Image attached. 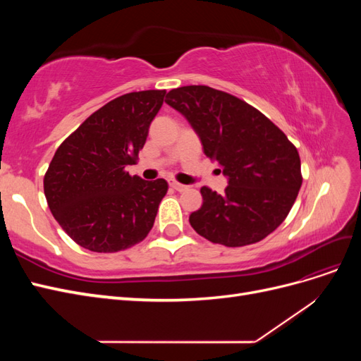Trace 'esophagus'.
I'll list each match as a JSON object with an SVG mask.
<instances>
[{"mask_svg":"<svg viewBox=\"0 0 361 361\" xmlns=\"http://www.w3.org/2000/svg\"><path fill=\"white\" fill-rule=\"evenodd\" d=\"M170 187H171L173 190H176V191H179V192H182V191H185V190H187V188H188V187H187V185H182V183L176 182V180H170Z\"/></svg>","mask_w":361,"mask_h":361,"instance_id":"1","label":"esophagus"}]
</instances>
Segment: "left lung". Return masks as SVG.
<instances>
[{
  "mask_svg": "<svg viewBox=\"0 0 361 361\" xmlns=\"http://www.w3.org/2000/svg\"><path fill=\"white\" fill-rule=\"evenodd\" d=\"M166 104L197 133L207 158L228 179L224 194L207 187L190 224L214 244L243 247L262 241L285 221L302 183L298 150L255 106L207 85L173 89Z\"/></svg>",
  "mask_w": 361,
  "mask_h": 361,
  "instance_id": "left-lung-1",
  "label": "left lung"
}]
</instances>
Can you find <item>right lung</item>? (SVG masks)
<instances>
[{
  "label": "right lung",
  "instance_id": "1",
  "mask_svg": "<svg viewBox=\"0 0 361 361\" xmlns=\"http://www.w3.org/2000/svg\"><path fill=\"white\" fill-rule=\"evenodd\" d=\"M166 90L133 92L105 104L63 141L43 179L49 209L73 241L114 253L143 241L167 194L164 179L125 170L138 159Z\"/></svg>",
  "mask_w": 361,
  "mask_h": 361
}]
</instances>
